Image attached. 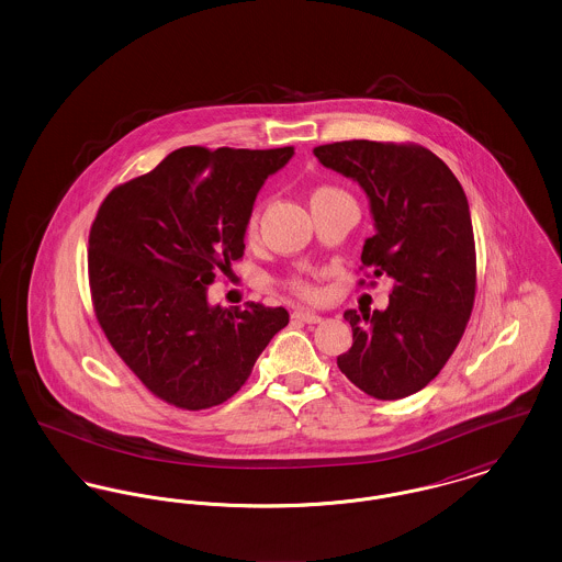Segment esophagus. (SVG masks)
I'll return each mask as SVG.
<instances>
[{"label":"esophagus","mask_w":562,"mask_h":562,"mask_svg":"<svg viewBox=\"0 0 562 562\" xmlns=\"http://www.w3.org/2000/svg\"><path fill=\"white\" fill-rule=\"evenodd\" d=\"M293 318L299 322H307V324H318V322H322L321 314L310 312V310H296V312H293Z\"/></svg>","instance_id":"1"}]
</instances>
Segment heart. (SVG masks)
Here are the masks:
<instances>
[{
  "mask_svg": "<svg viewBox=\"0 0 562 562\" xmlns=\"http://www.w3.org/2000/svg\"><path fill=\"white\" fill-rule=\"evenodd\" d=\"M335 193H341V191L335 188L314 189L312 200L326 198V195H335ZM257 225H259V213L255 211V213L250 214V218H248V229H246L248 236H255V234H257ZM291 289H293L294 293H299L301 296H307V299H314V296L318 294L316 286L310 284V282H305V280H291Z\"/></svg>",
  "mask_w": 562,
  "mask_h": 562,
  "instance_id": "heart-1",
  "label": "heart"
}]
</instances>
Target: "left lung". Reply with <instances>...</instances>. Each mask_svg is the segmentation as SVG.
<instances>
[{
    "instance_id": "left-lung-1",
    "label": "left lung",
    "mask_w": 562,
    "mask_h": 562,
    "mask_svg": "<svg viewBox=\"0 0 562 562\" xmlns=\"http://www.w3.org/2000/svg\"><path fill=\"white\" fill-rule=\"evenodd\" d=\"M314 156L364 189L374 236L360 259L376 278L394 280L383 312L344 314L353 344L337 364L373 398H406L447 364L474 307L468 198L451 168L419 145L344 140L316 147Z\"/></svg>"
}]
</instances>
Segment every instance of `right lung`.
Returning <instances> with one entry per match:
<instances>
[{"instance_id":"right-lung-1","label":"right lung","mask_w":562,"mask_h":562,"mask_svg":"<svg viewBox=\"0 0 562 562\" xmlns=\"http://www.w3.org/2000/svg\"><path fill=\"white\" fill-rule=\"evenodd\" d=\"M293 156L181 147L101 204L88 238L94 314L161 401L200 411L232 398L289 324L284 307L211 305L209 286L241 259L255 198Z\"/></svg>"}]
</instances>
